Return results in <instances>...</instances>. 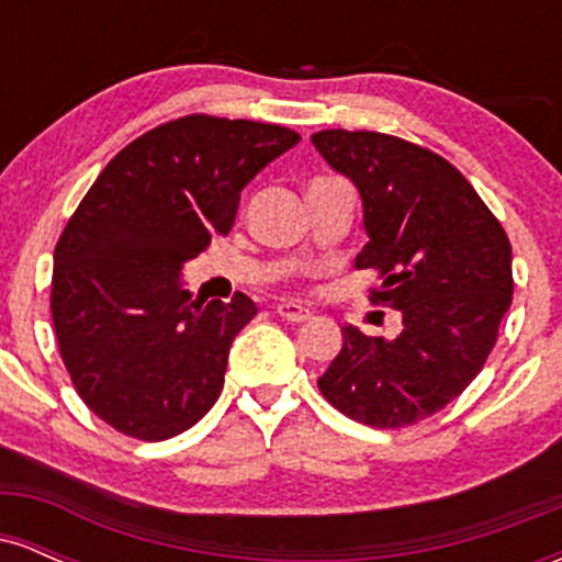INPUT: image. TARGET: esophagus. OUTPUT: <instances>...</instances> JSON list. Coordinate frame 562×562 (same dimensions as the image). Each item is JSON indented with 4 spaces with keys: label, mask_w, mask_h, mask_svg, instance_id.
<instances>
[{
    "label": "esophagus",
    "mask_w": 562,
    "mask_h": 562,
    "mask_svg": "<svg viewBox=\"0 0 562 562\" xmlns=\"http://www.w3.org/2000/svg\"><path fill=\"white\" fill-rule=\"evenodd\" d=\"M277 314H280V317L288 319V322H306L308 317H312V312H308L306 306H301V303H295V301L277 303Z\"/></svg>",
    "instance_id": "esophagus-1"
}]
</instances>
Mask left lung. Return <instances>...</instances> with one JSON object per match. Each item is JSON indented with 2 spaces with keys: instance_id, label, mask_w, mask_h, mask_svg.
Wrapping results in <instances>:
<instances>
[{
  "instance_id": "1",
  "label": "left lung",
  "mask_w": 562,
  "mask_h": 562,
  "mask_svg": "<svg viewBox=\"0 0 562 562\" xmlns=\"http://www.w3.org/2000/svg\"><path fill=\"white\" fill-rule=\"evenodd\" d=\"M314 147L362 192L375 269L370 301L402 312L393 340L344 327V348L317 380L351 420L404 428L473 383L513 301V248L488 205L447 158L380 132L325 128Z\"/></svg>"
}]
</instances>
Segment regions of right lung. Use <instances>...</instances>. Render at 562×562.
Instances as JSON below:
<instances>
[{"instance_id":"1","label":"right lung","mask_w":562,"mask_h":562,"mask_svg":"<svg viewBox=\"0 0 562 562\" xmlns=\"http://www.w3.org/2000/svg\"><path fill=\"white\" fill-rule=\"evenodd\" d=\"M280 124L192 113L102 169L55 245L57 348L83 404L119 434L166 441L224 389L229 346L256 303L190 301L179 272L235 224L243 187L290 150Z\"/></svg>"}]
</instances>
